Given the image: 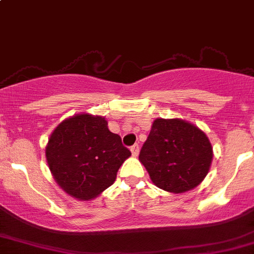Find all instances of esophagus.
Instances as JSON below:
<instances>
[{
  "instance_id": "1",
  "label": "esophagus",
  "mask_w": 254,
  "mask_h": 254,
  "mask_svg": "<svg viewBox=\"0 0 254 254\" xmlns=\"http://www.w3.org/2000/svg\"><path fill=\"white\" fill-rule=\"evenodd\" d=\"M131 152H132V154H133L134 157L138 156V153H139V147H138V144H133V146L131 147Z\"/></svg>"
}]
</instances>
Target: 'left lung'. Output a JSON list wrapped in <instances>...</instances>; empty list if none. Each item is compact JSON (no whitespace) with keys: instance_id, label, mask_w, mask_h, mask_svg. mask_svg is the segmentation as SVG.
I'll return each instance as SVG.
<instances>
[{"instance_id":"1","label":"left lung","mask_w":254,"mask_h":254,"mask_svg":"<svg viewBox=\"0 0 254 254\" xmlns=\"http://www.w3.org/2000/svg\"><path fill=\"white\" fill-rule=\"evenodd\" d=\"M213 159L207 134L181 118H156L139 153L154 186L185 193L206 178Z\"/></svg>"}]
</instances>
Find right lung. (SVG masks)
<instances>
[{
    "instance_id": "1",
    "label": "right lung",
    "mask_w": 254,
    "mask_h": 254,
    "mask_svg": "<svg viewBox=\"0 0 254 254\" xmlns=\"http://www.w3.org/2000/svg\"><path fill=\"white\" fill-rule=\"evenodd\" d=\"M102 116L79 113L62 121L46 146V159L57 185L78 201H91L113 185L131 156Z\"/></svg>"
}]
</instances>
